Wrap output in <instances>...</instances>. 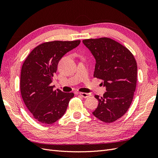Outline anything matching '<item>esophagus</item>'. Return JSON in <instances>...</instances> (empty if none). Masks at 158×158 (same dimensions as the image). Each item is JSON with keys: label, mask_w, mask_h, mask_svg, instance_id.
<instances>
[{"label": "esophagus", "mask_w": 158, "mask_h": 158, "mask_svg": "<svg viewBox=\"0 0 158 158\" xmlns=\"http://www.w3.org/2000/svg\"><path fill=\"white\" fill-rule=\"evenodd\" d=\"M79 94H80V96H82V98H88V97H89V96H91V95H92V94H89V93H84V92H80Z\"/></svg>", "instance_id": "1"}]
</instances>
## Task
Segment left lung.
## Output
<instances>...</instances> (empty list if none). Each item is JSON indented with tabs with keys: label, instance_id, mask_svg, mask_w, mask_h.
I'll return each mask as SVG.
<instances>
[{
	"label": "left lung",
	"instance_id": "1",
	"mask_svg": "<svg viewBox=\"0 0 158 158\" xmlns=\"http://www.w3.org/2000/svg\"><path fill=\"white\" fill-rule=\"evenodd\" d=\"M96 61L94 77L103 80L107 92L92 113L100 121L113 123L126 113L132 102L137 81V64L132 52L111 38L82 41Z\"/></svg>",
	"mask_w": 158,
	"mask_h": 158
}]
</instances>
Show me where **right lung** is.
<instances>
[{
    "label": "right lung",
    "mask_w": 158,
    "mask_h": 158,
    "mask_svg": "<svg viewBox=\"0 0 158 158\" xmlns=\"http://www.w3.org/2000/svg\"><path fill=\"white\" fill-rule=\"evenodd\" d=\"M80 44V40L45 42L33 49L23 62L20 92L26 106L35 120L54 123L63 116L73 93L54 90L51 85L60 59Z\"/></svg>",
    "instance_id": "add662e5"
}]
</instances>
